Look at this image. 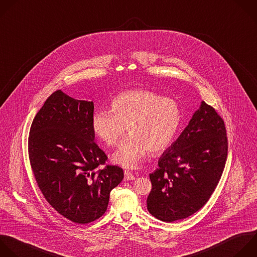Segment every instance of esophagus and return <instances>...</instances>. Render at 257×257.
Wrapping results in <instances>:
<instances>
[{
  "mask_svg": "<svg viewBox=\"0 0 257 257\" xmlns=\"http://www.w3.org/2000/svg\"><path fill=\"white\" fill-rule=\"evenodd\" d=\"M124 175H125V181H133V180H135L134 175H132L130 172H128V170H125Z\"/></svg>",
  "mask_w": 257,
  "mask_h": 257,
  "instance_id": "esophagus-1",
  "label": "esophagus"
}]
</instances>
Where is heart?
Wrapping results in <instances>:
<instances>
[{
	"label": "heart",
	"mask_w": 257,
	"mask_h": 257,
	"mask_svg": "<svg viewBox=\"0 0 257 257\" xmlns=\"http://www.w3.org/2000/svg\"><path fill=\"white\" fill-rule=\"evenodd\" d=\"M182 124L178 103L148 90H130L118 95L111 111L93 115L94 133L107 146H115L127 131L126 137L113 154V161L135 168L148 152L157 155L174 142Z\"/></svg>",
	"instance_id": "1"
}]
</instances>
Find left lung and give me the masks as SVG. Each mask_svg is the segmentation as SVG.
Returning <instances> with one entry per match:
<instances>
[{"label":"left lung","instance_id":"8db88e82","mask_svg":"<svg viewBox=\"0 0 257 257\" xmlns=\"http://www.w3.org/2000/svg\"><path fill=\"white\" fill-rule=\"evenodd\" d=\"M227 155L224 120L202 102L180 137L159 157L158 168L149 175V213L169 223L198 212L214 193Z\"/></svg>","mask_w":257,"mask_h":257}]
</instances>
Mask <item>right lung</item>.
Returning a JSON list of instances; mask_svg holds the SVG:
<instances>
[{"label": "right lung", "mask_w": 257, "mask_h": 257, "mask_svg": "<svg viewBox=\"0 0 257 257\" xmlns=\"http://www.w3.org/2000/svg\"><path fill=\"white\" fill-rule=\"evenodd\" d=\"M94 103L75 100L58 90L31 124L28 153L37 186L64 218L87 224L102 217L123 169L105 165L108 156L95 142Z\"/></svg>", "instance_id": "right-lung-1"}]
</instances>
